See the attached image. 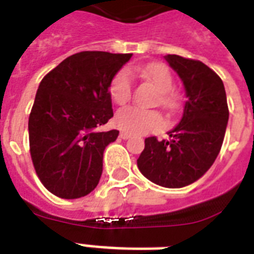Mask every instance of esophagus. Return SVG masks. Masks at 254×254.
Here are the masks:
<instances>
[{"label": "esophagus", "instance_id": "34e87169", "mask_svg": "<svg viewBox=\"0 0 254 254\" xmlns=\"http://www.w3.org/2000/svg\"><path fill=\"white\" fill-rule=\"evenodd\" d=\"M120 137H121L122 140H127V138H130V137H132V134L127 132H121L120 133Z\"/></svg>", "mask_w": 254, "mask_h": 254}]
</instances>
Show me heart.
Masks as SVG:
<instances>
[{"label":"heart","mask_w":254,"mask_h":254,"mask_svg":"<svg viewBox=\"0 0 254 254\" xmlns=\"http://www.w3.org/2000/svg\"><path fill=\"white\" fill-rule=\"evenodd\" d=\"M134 72L141 74L144 78L151 80L157 87V90L160 91L157 103H160V106L171 113H175L179 109V97L171 90L174 87V78L170 69L164 64L153 63L146 65L145 68L134 69ZM109 90L114 102L118 105H125L132 98L133 93V78L130 71L127 68L120 69L113 76ZM165 124L167 121L164 116L159 110H145L137 106H127L118 110L116 114V125L129 133L145 134V133L157 132L165 127Z\"/></svg>","instance_id":"1"}]
</instances>
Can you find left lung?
Masks as SVG:
<instances>
[{"mask_svg":"<svg viewBox=\"0 0 254 254\" xmlns=\"http://www.w3.org/2000/svg\"><path fill=\"white\" fill-rule=\"evenodd\" d=\"M186 89L182 121L170 140L145 138L137 167L156 185L180 189L198 180L213 165L226 132L229 108L222 79L207 65L179 55H165Z\"/></svg>","mask_w":254,"mask_h":254,"instance_id":"obj_1","label":"left lung"}]
</instances>
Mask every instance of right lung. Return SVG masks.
Segmentation results:
<instances>
[{
  "mask_svg": "<svg viewBox=\"0 0 254 254\" xmlns=\"http://www.w3.org/2000/svg\"><path fill=\"white\" fill-rule=\"evenodd\" d=\"M132 54L82 51L41 79L32 106L29 152L37 178L63 199L82 198L98 185L103 151L118 130L99 132L113 117L110 82Z\"/></svg>",
  "mask_w": 254,
  "mask_h": 254,
  "instance_id": "right-lung-1",
  "label": "right lung"
}]
</instances>
